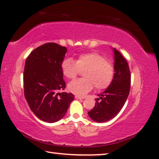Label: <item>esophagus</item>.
Masks as SVG:
<instances>
[{"label": "esophagus", "instance_id": "1", "mask_svg": "<svg viewBox=\"0 0 159 159\" xmlns=\"http://www.w3.org/2000/svg\"><path fill=\"white\" fill-rule=\"evenodd\" d=\"M75 98H76V99H83L84 98H83V97H81V96H79V95H76V96H75Z\"/></svg>", "mask_w": 159, "mask_h": 159}]
</instances>
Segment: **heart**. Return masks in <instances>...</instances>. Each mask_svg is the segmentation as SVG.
Masks as SVG:
<instances>
[{"label":"heart","mask_w":159,"mask_h":159,"mask_svg":"<svg viewBox=\"0 0 159 159\" xmlns=\"http://www.w3.org/2000/svg\"><path fill=\"white\" fill-rule=\"evenodd\" d=\"M62 73L72 79L84 71V78L75 79L68 84V89L76 95H84L95 85L97 89L108 87L114 77V69L111 63L97 53L83 54L76 61L65 59L61 64Z\"/></svg>","instance_id":"obj_1"}]
</instances>
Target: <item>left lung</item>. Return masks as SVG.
I'll return each instance as SVG.
<instances>
[{
    "mask_svg": "<svg viewBox=\"0 0 159 159\" xmlns=\"http://www.w3.org/2000/svg\"><path fill=\"white\" fill-rule=\"evenodd\" d=\"M112 50L114 59L113 79L108 87L98 95L99 98L95 99L94 108L88 112L91 119L97 123H104L116 116L129 94L131 73L128 63L119 51L114 48Z\"/></svg>",
    "mask_w": 159,
    "mask_h": 159,
    "instance_id": "left-lung-1",
    "label": "left lung"
}]
</instances>
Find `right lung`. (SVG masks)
<instances>
[{"instance_id":"obj_1","label":"right lung","mask_w":159,"mask_h":159,"mask_svg":"<svg viewBox=\"0 0 159 159\" xmlns=\"http://www.w3.org/2000/svg\"><path fill=\"white\" fill-rule=\"evenodd\" d=\"M67 49L54 43L36 48L28 55L24 72V95L36 117L55 123L65 116L74 95L63 92L66 83L61 64Z\"/></svg>"}]
</instances>
